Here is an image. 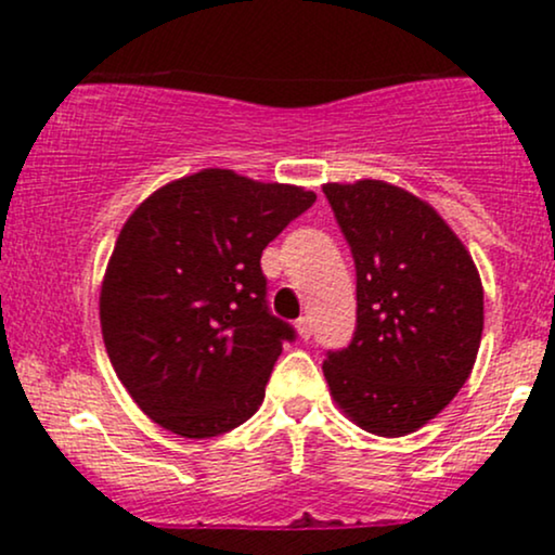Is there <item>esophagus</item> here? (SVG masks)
Listing matches in <instances>:
<instances>
[{
    "instance_id": "esophagus-1",
    "label": "esophagus",
    "mask_w": 555,
    "mask_h": 555,
    "mask_svg": "<svg viewBox=\"0 0 555 555\" xmlns=\"http://www.w3.org/2000/svg\"><path fill=\"white\" fill-rule=\"evenodd\" d=\"M295 328H297L299 339H302V341H308V339H310V336H313V323H310V318H308V315L297 318Z\"/></svg>"
}]
</instances>
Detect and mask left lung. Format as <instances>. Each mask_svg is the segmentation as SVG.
Returning a JSON list of instances; mask_svg holds the SVG:
<instances>
[{"label": "left lung", "mask_w": 555, "mask_h": 555, "mask_svg": "<svg viewBox=\"0 0 555 555\" xmlns=\"http://www.w3.org/2000/svg\"><path fill=\"white\" fill-rule=\"evenodd\" d=\"M358 271V328L323 362L344 415L375 436L423 428L473 373L482 282L433 206L384 180L323 184Z\"/></svg>", "instance_id": "left-lung-1"}]
</instances>
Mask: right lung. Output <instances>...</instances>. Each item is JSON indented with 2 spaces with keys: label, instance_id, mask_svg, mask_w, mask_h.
I'll use <instances>...</instances> for the list:
<instances>
[{
  "label": "right lung",
  "instance_id": "obj_1",
  "mask_svg": "<svg viewBox=\"0 0 555 555\" xmlns=\"http://www.w3.org/2000/svg\"><path fill=\"white\" fill-rule=\"evenodd\" d=\"M315 193L203 169L145 197L101 284L106 354L135 404L182 438L256 415L289 323L271 315L260 256Z\"/></svg>",
  "mask_w": 555,
  "mask_h": 555
}]
</instances>
